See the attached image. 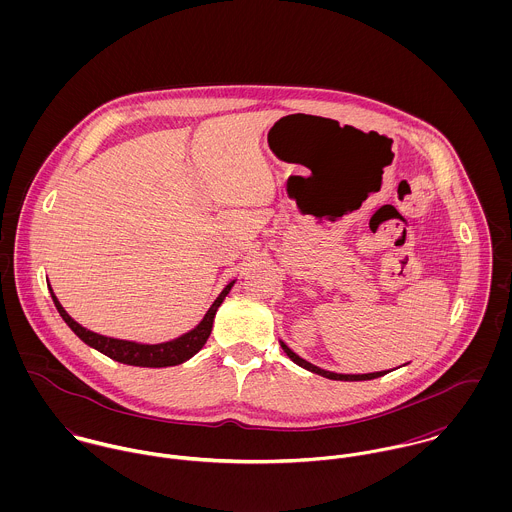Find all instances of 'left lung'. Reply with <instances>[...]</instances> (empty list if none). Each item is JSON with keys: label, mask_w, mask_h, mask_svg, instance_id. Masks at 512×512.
Listing matches in <instances>:
<instances>
[{"label": "left lung", "mask_w": 512, "mask_h": 512, "mask_svg": "<svg viewBox=\"0 0 512 512\" xmlns=\"http://www.w3.org/2000/svg\"><path fill=\"white\" fill-rule=\"evenodd\" d=\"M280 345H282L284 353H286V355L292 359L295 365L301 366V368H305V370H309V372H313V374L325 376V378H329V380H345V382H353V380H372V378H378V376H384V374H388V372H390V370H380V372H366V374H341V372H331V370H325V368H319V366L307 363L305 359H301L299 355H295L292 349H290V347H288L284 341H280Z\"/></svg>", "instance_id": "obj_1"}]
</instances>
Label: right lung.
<instances>
[{
	"label": "right lung",
	"mask_w": 512,
	"mask_h": 512,
	"mask_svg": "<svg viewBox=\"0 0 512 512\" xmlns=\"http://www.w3.org/2000/svg\"><path fill=\"white\" fill-rule=\"evenodd\" d=\"M236 284V280H232L230 284L224 286V290L219 293V297L213 301V305L209 307V311L205 313V317L199 321V325H195L191 331L165 341V343H136V341H126V339H114V337H106L100 333H94L86 327H82L80 323H76L73 317L65 311V307L61 305V301L57 299V295L53 292L51 284L49 292L55 301L57 311L61 313V317L65 319V323L74 331V335L84 341L88 347L100 351L102 355L110 357L112 361H118L122 365L130 366H146V368H161V366L183 365L185 361H189L191 357H195L207 343L211 331H213V321L217 315V309L220 303L224 301V297L230 293L232 286Z\"/></svg>",
	"instance_id": "1"
}]
</instances>
